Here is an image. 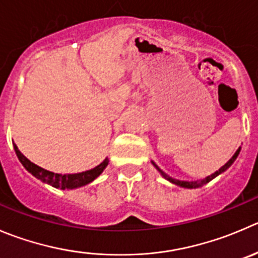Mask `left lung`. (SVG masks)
Listing matches in <instances>:
<instances>
[{"label":"left lung","instance_id":"8db88e82","mask_svg":"<svg viewBox=\"0 0 258 258\" xmlns=\"http://www.w3.org/2000/svg\"><path fill=\"white\" fill-rule=\"evenodd\" d=\"M239 151H241V149H238V150H237V151H236V154H234L233 156H232V159L229 160V161L227 162V164L224 165V166H222L221 169L218 170V171H216V172H214L213 175H211V176H208V177H207V179L202 180V181H181V180L172 179V177H170L169 175L164 174V172H162L161 170H160L159 167L156 166V165H155V164H154V165H155V166L157 167V169L160 170V171H161V174L164 175V177H165V179H167V180H169V181H171L172 184H175V185H179V186H182V187H189V189H192V187H198V186H202V185H203V184H207V182H209V181H211L212 179H214V177H216V176H218V175L221 174V172H223L224 170H227V169H228V167L231 166L232 164H233V162H234V160L237 159V156H238Z\"/></svg>","mask_w":258,"mask_h":258}]
</instances>
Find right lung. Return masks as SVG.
<instances>
[{
	"instance_id": "add662e5",
	"label": "right lung",
	"mask_w": 258,
	"mask_h": 258,
	"mask_svg": "<svg viewBox=\"0 0 258 258\" xmlns=\"http://www.w3.org/2000/svg\"><path fill=\"white\" fill-rule=\"evenodd\" d=\"M15 152H16L17 157L21 161V164L24 165L25 169L27 171L31 172L34 176H36L37 179L42 180L44 182L52 185L54 187H59V189H74V187L83 186V185L89 184L91 181H93L98 175L102 174L106 166L108 165V159L104 160L102 164H99L98 166H96L94 169L88 170V171L79 172V174H68V175H60V174H54L51 171H47L44 170L42 167L37 166L34 162L30 161L29 159L24 156V155L20 152V150L17 149L16 145L14 144Z\"/></svg>"
}]
</instances>
